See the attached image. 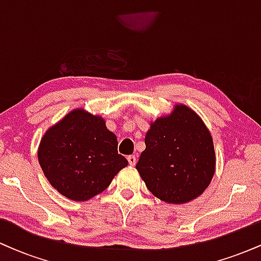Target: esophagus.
I'll use <instances>...</instances> for the list:
<instances>
[{"label": "esophagus", "instance_id": "obj_1", "mask_svg": "<svg viewBox=\"0 0 261 261\" xmlns=\"http://www.w3.org/2000/svg\"><path fill=\"white\" fill-rule=\"evenodd\" d=\"M127 162H128V164H130V166H135V164H136V162H137L136 155H135V154L128 155V157H127Z\"/></svg>", "mask_w": 261, "mask_h": 261}]
</instances>
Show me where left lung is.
Wrapping results in <instances>:
<instances>
[{
    "mask_svg": "<svg viewBox=\"0 0 261 261\" xmlns=\"http://www.w3.org/2000/svg\"><path fill=\"white\" fill-rule=\"evenodd\" d=\"M136 164L148 190L162 201L185 203L205 191L216 167L211 134L185 106L157 119L145 137Z\"/></svg>",
    "mask_w": 261,
    "mask_h": 261,
    "instance_id": "obj_1",
    "label": "left lung"
}]
</instances>
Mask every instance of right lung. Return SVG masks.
I'll use <instances>...</instances> for the list:
<instances>
[{
  "instance_id": "add662e5",
  "label": "right lung",
  "mask_w": 261,
  "mask_h": 261,
  "mask_svg": "<svg viewBox=\"0 0 261 261\" xmlns=\"http://www.w3.org/2000/svg\"><path fill=\"white\" fill-rule=\"evenodd\" d=\"M38 158L50 184L74 201L100 194L127 166L106 121L81 109L67 114L45 133Z\"/></svg>"
}]
</instances>
